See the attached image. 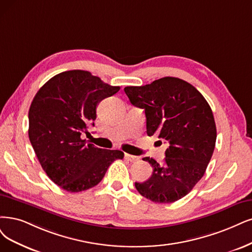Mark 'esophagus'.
<instances>
[{"instance_id":"obj_1","label":"esophagus","mask_w":252,"mask_h":252,"mask_svg":"<svg viewBox=\"0 0 252 252\" xmlns=\"http://www.w3.org/2000/svg\"><path fill=\"white\" fill-rule=\"evenodd\" d=\"M125 158H126V160H127L129 162H136V161L139 160V157L133 156V155H128V154H126Z\"/></svg>"}]
</instances>
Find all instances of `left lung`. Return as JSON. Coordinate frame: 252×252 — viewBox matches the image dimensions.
<instances>
[{
  "mask_svg": "<svg viewBox=\"0 0 252 252\" xmlns=\"http://www.w3.org/2000/svg\"><path fill=\"white\" fill-rule=\"evenodd\" d=\"M125 92L132 105L144 109L146 134H157L169 145L163 164L143 158L153 174L135 183L137 191L159 203L183 198L201 180L215 148L217 131L210 105L191 84L173 77L127 86Z\"/></svg>",
  "mask_w": 252,
  "mask_h": 252,
  "instance_id": "left-lung-1",
  "label": "left lung"
}]
</instances>
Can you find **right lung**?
<instances>
[{
  "label": "right lung",
  "instance_id": "add662e5",
  "mask_svg": "<svg viewBox=\"0 0 252 252\" xmlns=\"http://www.w3.org/2000/svg\"><path fill=\"white\" fill-rule=\"evenodd\" d=\"M120 89L86 70L56 74L36 93L29 110V139L42 169L67 192L96 186L125 154L102 150L81 138L94 126L98 102Z\"/></svg>",
  "mask_w": 252,
  "mask_h": 252
}]
</instances>
